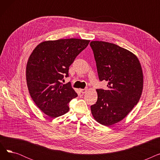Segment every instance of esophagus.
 Segmentation results:
<instances>
[{
    "mask_svg": "<svg viewBox=\"0 0 160 160\" xmlns=\"http://www.w3.org/2000/svg\"><path fill=\"white\" fill-rule=\"evenodd\" d=\"M80 91L82 93H86L88 91V89H80Z\"/></svg>",
    "mask_w": 160,
    "mask_h": 160,
    "instance_id": "obj_1",
    "label": "esophagus"
}]
</instances>
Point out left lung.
Returning <instances> with one entry per match:
<instances>
[{
    "mask_svg": "<svg viewBox=\"0 0 160 160\" xmlns=\"http://www.w3.org/2000/svg\"><path fill=\"white\" fill-rule=\"evenodd\" d=\"M100 81L107 90L97 89L98 98L91 106L95 121L107 127L122 121L139 102L143 74L138 57L129 50L102 41L90 43Z\"/></svg>",
    "mask_w": 160,
    "mask_h": 160,
    "instance_id": "obj_1",
    "label": "left lung"
}]
</instances>
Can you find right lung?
I'll return each mask as SVG.
<instances>
[{"instance_id":"1","label":"right lung","mask_w":160,"mask_h":160,"mask_svg":"<svg viewBox=\"0 0 160 160\" xmlns=\"http://www.w3.org/2000/svg\"><path fill=\"white\" fill-rule=\"evenodd\" d=\"M89 40L76 38L41 42L32 51L27 64L29 93L36 106L51 118L69 110V103L77 93L61 82L68 77L69 67L88 45Z\"/></svg>"}]
</instances>
